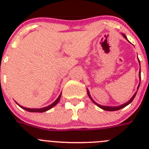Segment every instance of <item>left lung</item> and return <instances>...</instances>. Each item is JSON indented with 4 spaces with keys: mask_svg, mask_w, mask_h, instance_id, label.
Returning a JSON list of instances; mask_svg holds the SVG:
<instances>
[{
    "mask_svg": "<svg viewBox=\"0 0 149 149\" xmlns=\"http://www.w3.org/2000/svg\"><path fill=\"white\" fill-rule=\"evenodd\" d=\"M122 35H123L124 37H125L126 39H127V37H126V36L125 35V34H122ZM139 65H140V63H139ZM141 74V72L139 71V80H140V78H141V74ZM139 84H140V82H139ZM139 86H138V87H137V90H138V89H139ZM136 93H137V92H136V93H135V94H134V95H133L132 98H131V99L129 100V101H127V102H126V103H125V104H123L120 105V106H118V107H107V106H102V105L98 104H97V103H95V101H93V98H91V96H90V94H89V90H88V89H87V94H88V95H89V98H91V100H92V101H93V102H94V103L96 105H97V106L99 107L100 108L103 109V110H107V111H116V110H120V109H122V108H123V107H125L127 106V105H128L129 104L132 102V101H133V100H134V98H135V96H136Z\"/></svg>",
    "mask_w": 149,
    "mask_h": 149,
    "instance_id": "obj_1",
    "label": "left lung"
}]
</instances>
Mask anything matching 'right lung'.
<instances>
[{"label": "right lung", "instance_id": "right-lung-1", "mask_svg": "<svg viewBox=\"0 0 149 149\" xmlns=\"http://www.w3.org/2000/svg\"><path fill=\"white\" fill-rule=\"evenodd\" d=\"M61 94H62V93H61ZM61 94H60V95H59L58 98H56V100L54 101V103H52L51 105H49V106L45 107H43V108H39V109L27 108V107H24L20 106V105L18 104V103H17V104H18L19 107H22V109H24V110H27V111H28V112H32V113H43V112L47 111V110H50V109H51V108H52V107H54L55 105L56 104L58 103L59 101H60V98H61Z\"/></svg>", "mask_w": 149, "mask_h": 149}]
</instances>
